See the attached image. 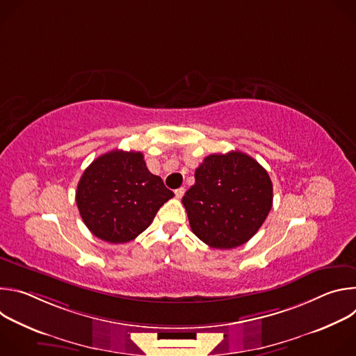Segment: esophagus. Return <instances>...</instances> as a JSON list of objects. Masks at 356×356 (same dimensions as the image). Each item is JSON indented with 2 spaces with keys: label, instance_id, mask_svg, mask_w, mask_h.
Masks as SVG:
<instances>
[{
  "label": "esophagus",
  "instance_id": "obj_1",
  "mask_svg": "<svg viewBox=\"0 0 356 356\" xmlns=\"http://www.w3.org/2000/svg\"><path fill=\"white\" fill-rule=\"evenodd\" d=\"M184 191H186V190H184L183 187H180V188L175 190V194H176V197H177V198H181V197L184 195Z\"/></svg>",
  "mask_w": 356,
  "mask_h": 356
}]
</instances>
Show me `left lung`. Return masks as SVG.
Segmentation results:
<instances>
[{"instance_id":"left-lung-1","label":"left lung","mask_w":356,"mask_h":356,"mask_svg":"<svg viewBox=\"0 0 356 356\" xmlns=\"http://www.w3.org/2000/svg\"><path fill=\"white\" fill-rule=\"evenodd\" d=\"M181 202L191 231L216 249L248 242L265 222L273 201L268 172L242 152L210 155L194 173Z\"/></svg>"}]
</instances>
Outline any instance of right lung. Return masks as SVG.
<instances>
[{
    "instance_id": "add662e5",
    "label": "right lung",
    "mask_w": 356,
    "mask_h": 356,
    "mask_svg": "<svg viewBox=\"0 0 356 356\" xmlns=\"http://www.w3.org/2000/svg\"><path fill=\"white\" fill-rule=\"evenodd\" d=\"M173 195L159 176L147 170L140 152L115 149L84 170L76 202L92 235L125 243L143 232Z\"/></svg>"
}]
</instances>
